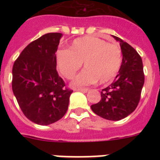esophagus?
I'll return each instance as SVG.
<instances>
[{"label": "esophagus", "instance_id": "obj_1", "mask_svg": "<svg viewBox=\"0 0 160 160\" xmlns=\"http://www.w3.org/2000/svg\"><path fill=\"white\" fill-rule=\"evenodd\" d=\"M75 91H81V92H84V93H86L89 91V89H83V88H75Z\"/></svg>", "mask_w": 160, "mask_h": 160}]
</instances>
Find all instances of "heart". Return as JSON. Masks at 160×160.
<instances>
[{"label": "heart", "mask_w": 160, "mask_h": 160, "mask_svg": "<svg viewBox=\"0 0 160 160\" xmlns=\"http://www.w3.org/2000/svg\"><path fill=\"white\" fill-rule=\"evenodd\" d=\"M122 60L119 46L95 36L75 39L68 50H60L55 55L58 70L69 80L75 76L83 63L85 70L72 82L76 87L92 85L98 80L100 84L111 81L120 70Z\"/></svg>", "instance_id": "heart-1"}]
</instances>
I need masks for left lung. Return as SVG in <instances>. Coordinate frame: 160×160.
<instances>
[{"label": "left lung", "mask_w": 160, "mask_h": 160, "mask_svg": "<svg viewBox=\"0 0 160 160\" xmlns=\"http://www.w3.org/2000/svg\"><path fill=\"white\" fill-rule=\"evenodd\" d=\"M123 60L114 82L101 91V99L91 105L93 112L109 120H120L136 109L144 83L143 62L140 55L130 45L117 36Z\"/></svg>", "instance_id": "8db88e82"}]
</instances>
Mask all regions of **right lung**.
<instances>
[{
  "instance_id": "1",
  "label": "right lung",
  "mask_w": 160,
  "mask_h": 160,
  "mask_svg": "<svg viewBox=\"0 0 160 160\" xmlns=\"http://www.w3.org/2000/svg\"><path fill=\"white\" fill-rule=\"evenodd\" d=\"M61 33H47L30 43L12 68V90L25 116L35 124L58 121L68 109L73 90L56 70L55 53Z\"/></svg>"
}]
</instances>
